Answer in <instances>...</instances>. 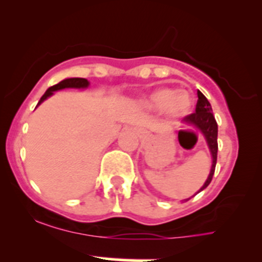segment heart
<instances>
[{"mask_svg":"<svg viewBox=\"0 0 262 262\" xmlns=\"http://www.w3.org/2000/svg\"><path fill=\"white\" fill-rule=\"evenodd\" d=\"M149 104L156 109H166L172 118H181L190 112L193 99L185 90L173 91L172 89L163 87L151 94Z\"/></svg>","mask_w":262,"mask_h":262,"instance_id":"heart-1","label":"heart"}]
</instances>
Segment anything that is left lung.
I'll return each instance as SVG.
<instances>
[{"label":"left lung","mask_w":262,"mask_h":262,"mask_svg":"<svg viewBox=\"0 0 262 262\" xmlns=\"http://www.w3.org/2000/svg\"><path fill=\"white\" fill-rule=\"evenodd\" d=\"M196 94H198V101H196L195 112L186 116L184 121L186 123L194 124L196 128L201 129L206 140H207L211 154H212V167H211V172L208 175V179L201 189V190H203V189H206L210 185L211 180L213 178V173H215L216 162H217V123H216V119L212 114V108H211L210 101L206 99V96L201 91H198ZM180 133H179V135H180Z\"/></svg>","instance_id":"obj_1"}]
</instances>
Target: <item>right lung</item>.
<instances>
[{
	"label": "right lung",
	"mask_w": 262,
	"mask_h": 262,
	"mask_svg": "<svg viewBox=\"0 0 262 262\" xmlns=\"http://www.w3.org/2000/svg\"><path fill=\"white\" fill-rule=\"evenodd\" d=\"M89 86V81H87L86 78H67L64 79V81L59 82L58 84H54V86L49 87L47 89V91L45 92L43 95H42L41 100L38 101V104L37 105H39V104L42 103V101L45 100V99H47L49 96H51L52 94H54V91H58V90H61V89H67V87H77V89H83V87H87Z\"/></svg>",
	"instance_id": "add662e5"
}]
</instances>
